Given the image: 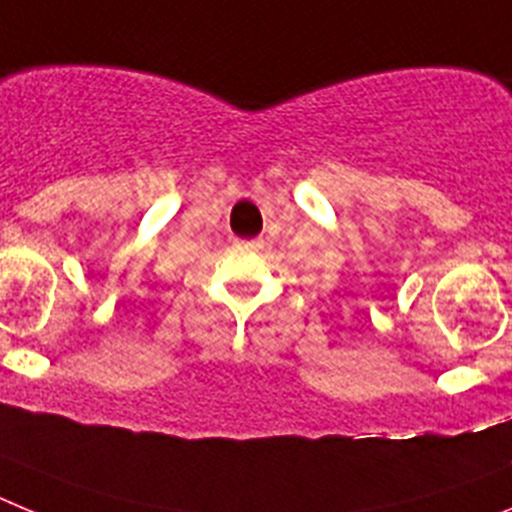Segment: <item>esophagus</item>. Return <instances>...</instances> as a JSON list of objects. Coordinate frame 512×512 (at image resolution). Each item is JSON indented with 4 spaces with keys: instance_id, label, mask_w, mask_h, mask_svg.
Masks as SVG:
<instances>
[{
    "instance_id": "34e87169",
    "label": "esophagus",
    "mask_w": 512,
    "mask_h": 512,
    "mask_svg": "<svg viewBox=\"0 0 512 512\" xmlns=\"http://www.w3.org/2000/svg\"><path fill=\"white\" fill-rule=\"evenodd\" d=\"M262 245H265V242H262L260 237H257V239H247V242H242V247H245V250H262Z\"/></svg>"
}]
</instances>
